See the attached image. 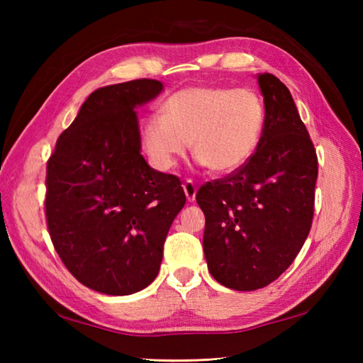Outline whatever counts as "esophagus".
Wrapping results in <instances>:
<instances>
[{"instance_id":"obj_1","label":"esophagus","mask_w":363,"mask_h":363,"mask_svg":"<svg viewBox=\"0 0 363 363\" xmlns=\"http://www.w3.org/2000/svg\"><path fill=\"white\" fill-rule=\"evenodd\" d=\"M184 192H186V196L189 201H195V196H196V187H195V182L194 181H186L184 182Z\"/></svg>"}]
</instances>
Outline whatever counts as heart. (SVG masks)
I'll return each mask as SVG.
<instances>
[{
	"label": "heart",
	"instance_id": "b5f03b06",
	"mask_svg": "<svg viewBox=\"0 0 363 363\" xmlns=\"http://www.w3.org/2000/svg\"><path fill=\"white\" fill-rule=\"evenodd\" d=\"M264 128L266 107L253 89L190 86L143 123L140 145L160 171L174 168L190 144L201 167L229 174L253 158Z\"/></svg>",
	"mask_w": 363,
	"mask_h": 363
}]
</instances>
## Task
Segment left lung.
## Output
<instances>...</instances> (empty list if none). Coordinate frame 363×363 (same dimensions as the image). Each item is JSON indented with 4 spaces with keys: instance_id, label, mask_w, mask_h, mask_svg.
Wrapping results in <instances>:
<instances>
[{
    "instance_id": "1",
    "label": "left lung",
    "mask_w": 363,
    "mask_h": 363,
    "mask_svg": "<svg viewBox=\"0 0 363 363\" xmlns=\"http://www.w3.org/2000/svg\"><path fill=\"white\" fill-rule=\"evenodd\" d=\"M266 128L253 158L196 192L205 213L203 251L220 285L253 291L290 267L314 216L317 155L286 86L257 73Z\"/></svg>"
}]
</instances>
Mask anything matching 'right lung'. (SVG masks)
I'll return each instance as SVG.
<instances>
[{"instance_id":"add662e5","label":"right lung","mask_w":363,"mask_h":363,"mask_svg":"<svg viewBox=\"0 0 363 363\" xmlns=\"http://www.w3.org/2000/svg\"><path fill=\"white\" fill-rule=\"evenodd\" d=\"M163 91L157 79L96 89L60 134L48 162L46 219L73 277L110 296L149 286L186 205L181 181L140 153L138 107Z\"/></svg>"}]
</instances>
